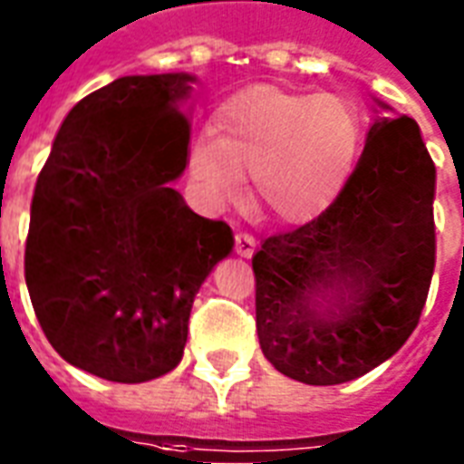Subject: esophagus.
I'll use <instances>...</instances> for the list:
<instances>
[{"instance_id": "esophagus-1", "label": "esophagus", "mask_w": 464, "mask_h": 464, "mask_svg": "<svg viewBox=\"0 0 464 464\" xmlns=\"http://www.w3.org/2000/svg\"><path fill=\"white\" fill-rule=\"evenodd\" d=\"M235 242H237V254H239V256L249 258V256L254 254L256 239L251 235H244V232H239V235L235 237Z\"/></svg>"}]
</instances>
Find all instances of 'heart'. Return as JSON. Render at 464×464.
Instances as JSON below:
<instances>
[{
  "label": "heart",
  "mask_w": 464,
  "mask_h": 464,
  "mask_svg": "<svg viewBox=\"0 0 464 464\" xmlns=\"http://www.w3.org/2000/svg\"><path fill=\"white\" fill-rule=\"evenodd\" d=\"M364 148L352 100L251 85L222 102L210 136H196L187 169L206 208L242 198L244 174L270 220L302 227L331 210Z\"/></svg>",
  "instance_id": "1"
}]
</instances>
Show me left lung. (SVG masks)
<instances>
[{"instance_id": "1", "label": "left lung", "mask_w": 464, "mask_h": 464, "mask_svg": "<svg viewBox=\"0 0 464 464\" xmlns=\"http://www.w3.org/2000/svg\"><path fill=\"white\" fill-rule=\"evenodd\" d=\"M436 168L417 121L373 98L350 184L328 213L254 254L256 331L277 372L309 385L364 376L420 324L436 266Z\"/></svg>"}]
</instances>
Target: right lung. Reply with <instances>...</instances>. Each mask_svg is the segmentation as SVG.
<instances>
[{"mask_svg": "<svg viewBox=\"0 0 464 464\" xmlns=\"http://www.w3.org/2000/svg\"><path fill=\"white\" fill-rule=\"evenodd\" d=\"M191 73L121 76L66 114L35 184L25 285L59 357L114 383L181 362L194 296L232 254L222 220L172 188L187 169Z\"/></svg>", "mask_w": 464, "mask_h": 464, "instance_id": "1", "label": "right lung"}]
</instances>
